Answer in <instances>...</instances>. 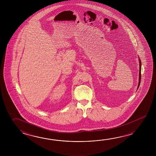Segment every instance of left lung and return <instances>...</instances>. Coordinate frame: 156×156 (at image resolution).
Instances as JSON below:
<instances>
[{
  "mask_svg": "<svg viewBox=\"0 0 156 156\" xmlns=\"http://www.w3.org/2000/svg\"><path fill=\"white\" fill-rule=\"evenodd\" d=\"M139 60V83H138V89L139 87V85H140V80H141V61L140 60Z\"/></svg>",
  "mask_w": 156,
  "mask_h": 156,
  "instance_id": "obj_1",
  "label": "left lung"
}]
</instances>
